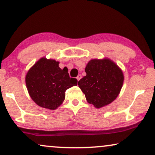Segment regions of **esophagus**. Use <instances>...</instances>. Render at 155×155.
<instances>
[{
  "mask_svg": "<svg viewBox=\"0 0 155 155\" xmlns=\"http://www.w3.org/2000/svg\"><path fill=\"white\" fill-rule=\"evenodd\" d=\"M81 78H82V75H78V76H77V80H78V81H79V80L81 79Z\"/></svg>",
  "mask_w": 155,
  "mask_h": 155,
  "instance_id": "obj_1",
  "label": "esophagus"
}]
</instances>
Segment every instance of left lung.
<instances>
[{
	"instance_id": "8db88e82",
	"label": "left lung",
	"mask_w": 155,
	"mask_h": 155,
	"mask_svg": "<svg viewBox=\"0 0 155 155\" xmlns=\"http://www.w3.org/2000/svg\"><path fill=\"white\" fill-rule=\"evenodd\" d=\"M86 76L78 82L87 101L96 108L111 103L119 94L124 75L119 68L109 59H93L85 68Z\"/></svg>"
}]
</instances>
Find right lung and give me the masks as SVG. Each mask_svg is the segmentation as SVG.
Masks as SVG:
<instances>
[{"mask_svg":"<svg viewBox=\"0 0 155 155\" xmlns=\"http://www.w3.org/2000/svg\"><path fill=\"white\" fill-rule=\"evenodd\" d=\"M59 63L42 58L28 71L25 81L29 94L39 107L54 110L65 99V91L77 85L78 80L70 78L67 68Z\"/></svg>","mask_w":155,"mask_h":155,"instance_id":"obj_1","label":"right lung"}]
</instances>
